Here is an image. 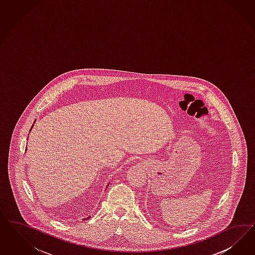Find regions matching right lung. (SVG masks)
<instances>
[{
    "instance_id": "right-lung-1",
    "label": "right lung",
    "mask_w": 255,
    "mask_h": 255,
    "mask_svg": "<svg viewBox=\"0 0 255 255\" xmlns=\"http://www.w3.org/2000/svg\"><path fill=\"white\" fill-rule=\"evenodd\" d=\"M32 126H33V125H32ZM32 126H31V127H32ZM89 218H90V217H89ZM89 218H87V219H89ZM84 220H86V219H84Z\"/></svg>"
}]
</instances>
